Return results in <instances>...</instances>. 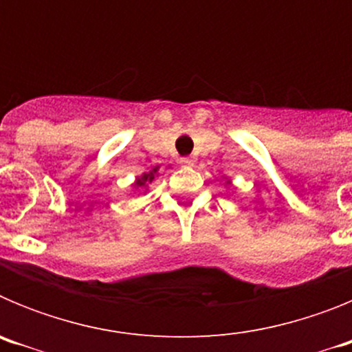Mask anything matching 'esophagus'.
Listing matches in <instances>:
<instances>
[{"mask_svg": "<svg viewBox=\"0 0 352 352\" xmlns=\"http://www.w3.org/2000/svg\"><path fill=\"white\" fill-rule=\"evenodd\" d=\"M179 162H182L183 166H192V164H194V158H192V157H183Z\"/></svg>", "mask_w": 352, "mask_h": 352, "instance_id": "34e87169", "label": "esophagus"}]
</instances>
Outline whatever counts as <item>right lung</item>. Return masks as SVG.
Here are the masks:
<instances>
[{
    "label": "right lung",
    "mask_w": 352,
    "mask_h": 352,
    "mask_svg": "<svg viewBox=\"0 0 352 352\" xmlns=\"http://www.w3.org/2000/svg\"><path fill=\"white\" fill-rule=\"evenodd\" d=\"M157 170H158V167H153V169L149 170V173L142 174V178H138V182H135V186H146V185H148V183L153 182Z\"/></svg>",
    "instance_id": "right-lung-1"
}]
</instances>
